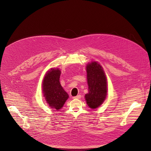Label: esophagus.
Listing matches in <instances>:
<instances>
[{
    "label": "esophagus",
    "instance_id": "1",
    "mask_svg": "<svg viewBox=\"0 0 151 151\" xmlns=\"http://www.w3.org/2000/svg\"><path fill=\"white\" fill-rule=\"evenodd\" d=\"M81 98V95H77V96H73V99H79V98Z\"/></svg>",
    "mask_w": 151,
    "mask_h": 151
}]
</instances>
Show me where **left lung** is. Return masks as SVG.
Instances as JSON below:
<instances>
[{
  "mask_svg": "<svg viewBox=\"0 0 151 151\" xmlns=\"http://www.w3.org/2000/svg\"><path fill=\"white\" fill-rule=\"evenodd\" d=\"M86 72L88 93L85 97L88 106L94 109L101 106L106 97L107 78L101 65L95 62L86 66Z\"/></svg>",
  "mask_w": 151,
  "mask_h": 151,
  "instance_id": "obj_1",
  "label": "left lung"
}]
</instances>
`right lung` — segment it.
<instances>
[{
    "mask_svg": "<svg viewBox=\"0 0 151 151\" xmlns=\"http://www.w3.org/2000/svg\"><path fill=\"white\" fill-rule=\"evenodd\" d=\"M61 72L59 69H51L44 76L42 91L46 101L51 108L57 110L64 105L69 95L59 82Z\"/></svg>",
    "mask_w": 151,
    "mask_h": 151,
    "instance_id": "add662e5",
    "label": "right lung"
}]
</instances>
